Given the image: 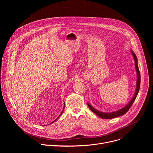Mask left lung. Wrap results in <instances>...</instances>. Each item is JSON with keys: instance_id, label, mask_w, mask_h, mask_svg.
<instances>
[{"instance_id": "1", "label": "left lung", "mask_w": 153, "mask_h": 153, "mask_svg": "<svg viewBox=\"0 0 153 153\" xmlns=\"http://www.w3.org/2000/svg\"><path fill=\"white\" fill-rule=\"evenodd\" d=\"M131 53L134 61H135V67H136V70L137 72V82H136V91H135V93L134 95L133 96V97L132 98V99L129 101V102L123 108L120 109V110L114 111V112H111V113H103V112H101L99 111L98 110H97L96 109H95L94 107H93L89 103H87L88 104L89 108L90 110L94 113L96 114H97L99 117H100L102 119H113V118H115V117H117L119 116H122L123 114H125L129 110V108L131 106V105H133V103H134V102L135 101V99H136V97L138 94V93L139 91V89H140V71L139 70V67H138V63H137V57L135 54V53H134L133 51L131 50Z\"/></svg>"}]
</instances>
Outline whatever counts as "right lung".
<instances>
[{"label": "right lung", "instance_id": "add662e5", "mask_svg": "<svg viewBox=\"0 0 153 153\" xmlns=\"http://www.w3.org/2000/svg\"><path fill=\"white\" fill-rule=\"evenodd\" d=\"M64 108H65V103H64V106H63V110H62V113H60V115H59V117H60V116H61V115H62V113H63V110H64ZM59 117H57V119H56V120H54V121H53V122H52V123H53V122H55V121H56V120H57V119H58V118H59Z\"/></svg>", "mask_w": 153, "mask_h": 153}]
</instances>
